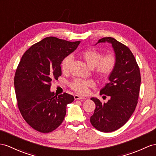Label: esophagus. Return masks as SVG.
I'll return each mask as SVG.
<instances>
[{
    "instance_id": "34e87169",
    "label": "esophagus",
    "mask_w": 156,
    "mask_h": 156,
    "mask_svg": "<svg viewBox=\"0 0 156 156\" xmlns=\"http://www.w3.org/2000/svg\"><path fill=\"white\" fill-rule=\"evenodd\" d=\"M74 98H75V100H77V99L85 100V99H87V98H85V97H80V96L77 95V94H76V95H75V96H74Z\"/></svg>"
}]
</instances>
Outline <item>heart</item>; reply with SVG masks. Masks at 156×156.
<instances>
[{"instance_id":"heart-1","label":"heart","mask_w":156,"mask_h":156,"mask_svg":"<svg viewBox=\"0 0 156 156\" xmlns=\"http://www.w3.org/2000/svg\"><path fill=\"white\" fill-rule=\"evenodd\" d=\"M82 59L91 69H93L95 75L101 81H107L115 70L117 58L115 54L109 52L102 55V54L94 48H89L81 52ZM73 61L71 55H67L63 59L61 69L63 73H69ZM93 83L89 81L75 79L70 83L71 88L79 94H85L89 87H93Z\"/></svg>"}]
</instances>
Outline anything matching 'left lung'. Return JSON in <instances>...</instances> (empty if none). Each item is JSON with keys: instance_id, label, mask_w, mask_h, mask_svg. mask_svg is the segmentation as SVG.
<instances>
[{"instance_id": "1", "label": "left lung", "mask_w": 156, "mask_h": 156, "mask_svg": "<svg viewBox=\"0 0 156 156\" xmlns=\"http://www.w3.org/2000/svg\"><path fill=\"white\" fill-rule=\"evenodd\" d=\"M112 44L117 58L116 66L100 94L110 96L107 102L91 98L96 105L90 122L97 130L111 132L122 127L134 112L138 103L141 77L134 55L127 46L111 37H103L98 43Z\"/></svg>"}]
</instances>
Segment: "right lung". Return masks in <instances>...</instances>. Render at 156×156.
Returning <instances> with one entry per match:
<instances>
[{"label":"right lung","mask_w":156,"mask_h":156,"mask_svg":"<svg viewBox=\"0 0 156 156\" xmlns=\"http://www.w3.org/2000/svg\"><path fill=\"white\" fill-rule=\"evenodd\" d=\"M80 42L47 37L22 55L15 73V92L22 117L34 130L51 132L63 121L67 105L74 97L66 93L55 95L50 91L51 83L62 75V61Z\"/></svg>","instance_id":"add662e5"}]
</instances>
